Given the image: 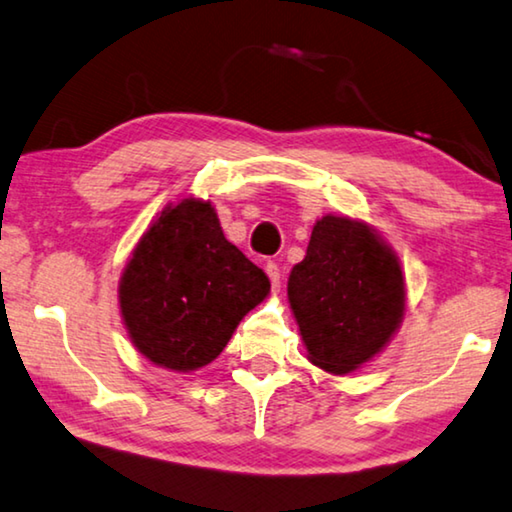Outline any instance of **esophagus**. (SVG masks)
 Wrapping results in <instances>:
<instances>
[{
  "label": "esophagus",
  "instance_id": "1",
  "mask_svg": "<svg viewBox=\"0 0 512 512\" xmlns=\"http://www.w3.org/2000/svg\"><path fill=\"white\" fill-rule=\"evenodd\" d=\"M267 277H270V281H272V290H279L281 288V270H279V265L277 263H267Z\"/></svg>",
  "mask_w": 512,
  "mask_h": 512
}]
</instances>
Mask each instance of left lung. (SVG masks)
<instances>
[{"instance_id":"obj_1","label":"left lung","mask_w":512,"mask_h":512,"mask_svg":"<svg viewBox=\"0 0 512 512\" xmlns=\"http://www.w3.org/2000/svg\"><path fill=\"white\" fill-rule=\"evenodd\" d=\"M400 261L373 226L325 215L288 277V302L311 364L345 375L380 355L405 316Z\"/></svg>"}]
</instances>
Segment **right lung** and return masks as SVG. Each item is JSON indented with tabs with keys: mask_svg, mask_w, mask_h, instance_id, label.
Instances as JSON below:
<instances>
[{
	"mask_svg": "<svg viewBox=\"0 0 512 512\" xmlns=\"http://www.w3.org/2000/svg\"><path fill=\"white\" fill-rule=\"evenodd\" d=\"M270 293V279L224 238L210 201L169 203L141 235L119 281L123 325L155 366H208L240 320Z\"/></svg>",
	"mask_w": 512,
	"mask_h": 512,
	"instance_id": "add662e5",
	"label": "right lung"
}]
</instances>
